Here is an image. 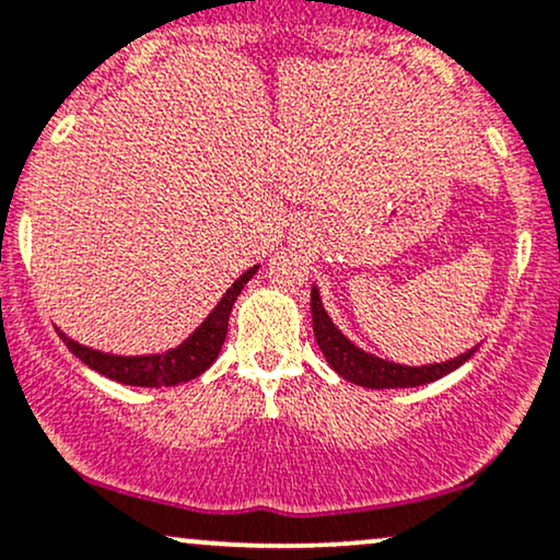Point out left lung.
<instances>
[{
    "instance_id": "8db88e82",
    "label": "left lung",
    "mask_w": 560,
    "mask_h": 560,
    "mask_svg": "<svg viewBox=\"0 0 560 560\" xmlns=\"http://www.w3.org/2000/svg\"><path fill=\"white\" fill-rule=\"evenodd\" d=\"M310 304H313V330L315 341L320 346L323 357L328 359V364L341 374L343 380L353 382V385L372 387V390H387V387H419L427 385V382H434L444 374L455 372L457 366H463L468 359L476 353V349L459 353V357L450 359L444 364H427V366H402L395 362H385V359L372 357L353 346L349 338L343 336L341 330L332 325V320L325 313L320 292L313 287V294H310Z\"/></svg>"
}]
</instances>
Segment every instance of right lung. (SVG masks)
<instances>
[{"label":"right lung","instance_id":"obj_1","mask_svg":"<svg viewBox=\"0 0 560 560\" xmlns=\"http://www.w3.org/2000/svg\"><path fill=\"white\" fill-rule=\"evenodd\" d=\"M258 271V266L247 268L240 279L224 292L222 300L217 302V307L211 310L207 320L190 332V336L175 349L165 353H150V357H116V353H103L88 346L72 341L67 332L59 330V338L67 343V349L74 353L80 362H84L90 370L105 374V377L124 382V385L133 387H173L180 382L196 380L198 374H203L214 364V359L222 351L224 338H228V323L232 304H235L237 294L243 292V287L253 279Z\"/></svg>","mask_w":560,"mask_h":560}]
</instances>
